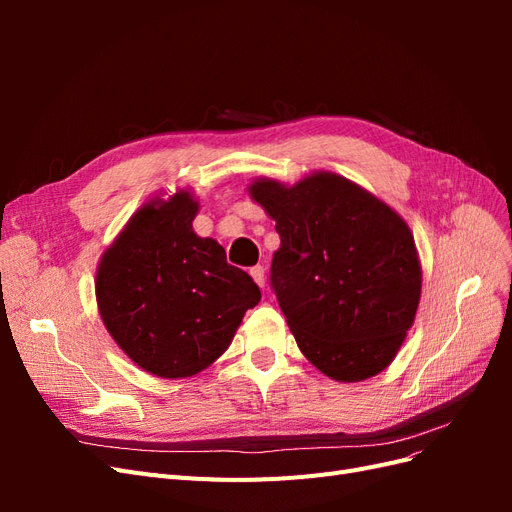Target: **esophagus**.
Returning a JSON list of instances; mask_svg holds the SVG:
<instances>
[{
    "mask_svg": "<svg viewBox=\"0 0 512 512\" xmlns=\"http://www.w3.org/2000/svg\"><path fill=\"white\" fill-rule=\"evenodd\" d=\"M250 275L254 277V282H256L260 288H265V269H262V267H252V269H250Z\"/></svg>",
    "mask_w": 512,
    "mask_h": 512,
    "instance_id": "obj_1",
    "label": "esophagus"
}]
</instances>
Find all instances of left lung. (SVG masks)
I'll list each match as a JSON object with an SVG mask.
<instances>
[{"label": "left lung", "mask_w": 512, "mask_h": 512, "mask_svg": "<svg viewBox=\"0 0 512 512\" xmlns=\"http://www.w3.org/2000/svg\"><path fill=\"white\" fill-rule=\"evenodd\" d=\"M247 192L275 220L271 286L305 359L337 382L391 365L414 324L423 271L401 215L354 181L318 170Z\"/></svg>", "instance_id": "8db88e82"}]
</instances>
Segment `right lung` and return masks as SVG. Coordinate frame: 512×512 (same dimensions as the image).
<instances>
[{
  "label": "right lung",
  "instance_id": "1",
  "mask_svg": "<svg viewBox=\"0 0 512 512\" xmlns=\"http://www.w3.org/2000/svg\"><path fill=\"white\" fill-rule=\"evenodd\" d=\"M190 190L153 196L106 247L96 301L106 331L158 378H190L230 346L260 290L226 262L224 247L198 237Z\"/></svg>",
  "mask_w": 512,
  "mask_h": 512
}]
</instances>
